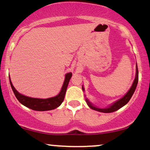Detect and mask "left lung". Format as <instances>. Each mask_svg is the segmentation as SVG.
<instances>
[{
    "instance_id": "1",
    "label": "left lung",
    "mask_w": 150,
    "mask_h": 150,
    "mask_svg": "<svg viewBox=\"0 0 150 150\" xmlns=\"http://www.w3.org/2000/svg\"><path fill=\"white\" fill-rule=\"evenodd\" d=\"M137 82H138V68H137V65L136 64V75H135V80H134L133 83H132V87H130V89H129V91L127 92V94H125L123 98H121V99H119V100L116 101L114 104H113L111 106H109V107L106 108H97L95 107V106H93V105L91 104L88 100H87V99H86V101H87V104H88L89 107L93 110H96V111H99V112H103V113L113 112V111H116L117 110L119 109V108L123 107V106H125V105L129 101H130V98L132 97V94H133V93L135 92L136 87H137ZM82 90L84 91L83 87H82Z\"/></svg>"
}]
</instances>
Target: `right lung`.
<instances>
[{
	"label": "right lung",
	"instance_id": "right-lung-1",
	"mask_svg": "<svg viewBox=\"0 0 150 150\" xmlns=\"http://www.w3.org/2000/svg\"><path fill=\"white\" fill-rule=\"evenodd\" d=\"M72 77V73H69L65 75V78L63 82V87L57 96L54 97L49 98V99H37V98H32L26 97L20 94L15 87H13L10 78V83L12 89L14 92L15 97L18 100L23 104L24 106H27V108H30L31 109L34 111H49V110L54 109V108L58 107L62 104L64 100L65 92H66L67 87H68L69 81Z\"/></svg>",
	"mask_w": 150,
	"mask_h": 150
}]
</instances>
